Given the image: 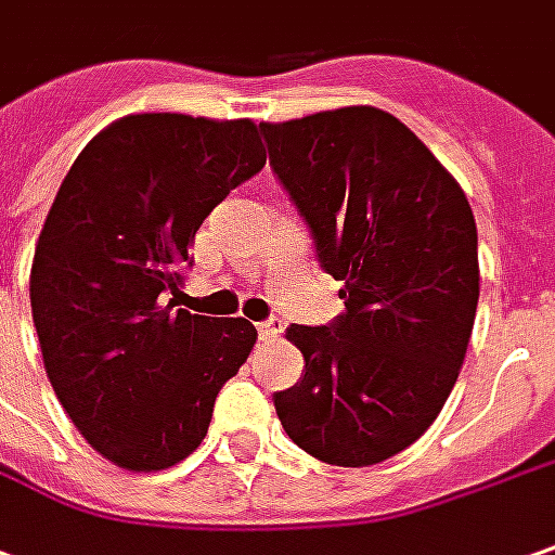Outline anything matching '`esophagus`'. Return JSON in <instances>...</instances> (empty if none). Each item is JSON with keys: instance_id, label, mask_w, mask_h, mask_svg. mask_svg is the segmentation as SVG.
Returning a JSON list of instances; mask_svg holds the SVG:
<instances>
[{"instance_id": "1", "label": "esophagus", "mask_w": 555, "mask_h": 555, "mask_svg": "<svg viewBox=\"0 0 555 555\" xmlns=\"http://www.w3.org/2000/svg\"><path fill=\"white\" fill-rule=\"evenodd\" d=\"M282 331H285V322H282V319H276V315H270V319L258 322V334H261L263 340H276Z\"/></svg>"}]
</instances>
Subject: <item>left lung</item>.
I'll return each instance as SVG.
<instances>
[{
    "instance_id": "1",
    "label": "left lung",
    "mask_w": 555,
    "mask_h": 555,
    "mask_svg": "<svg viewBox=\"0 0 555 555\" xmlns=\"http://www.w3.org/2000/svg\"><path fill=\"white\" fill-rule=\"evenodd\" d=\"M270 167L307 221L319 267L346 282L327 325H292L300 383L279 422L319 462L364 467L437 420L480 300L465 191L401 120L371 105L261 124Z\"/></svg>"
}]
</instances>
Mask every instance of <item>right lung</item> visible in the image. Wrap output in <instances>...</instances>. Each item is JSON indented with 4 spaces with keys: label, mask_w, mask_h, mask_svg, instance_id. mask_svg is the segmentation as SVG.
Segmentation results:
<instances>
[{
    "label": "right lung",
    "mask_w": 555,
    "mask_h": 555,
    "mask_svg": "<svg viewBox=\"0 0 555 555\" xmlns=\"http://www.w3.org/2000/svg\"><path fill=\"white\" fill-rule=\"evenodd\" d=\"M263 164L251 120L130 115L60 184L33 258V322L60 404L108 462L188 459L251 352V322L194 315L176 297L199 224Z\"/></svg>",
    "instance_id": "obj_1"
}]
</instances>
